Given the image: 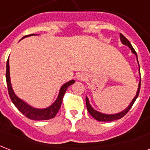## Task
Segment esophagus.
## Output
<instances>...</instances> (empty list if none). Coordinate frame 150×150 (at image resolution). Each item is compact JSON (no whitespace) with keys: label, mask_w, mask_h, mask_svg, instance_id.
<instances>
[{"label":"esophagus","mask_w":150,"mask_h":150,"mask_svg":"<svg viewBox=\"0 0 150 150\" xmlns=\"http://www.w3.org/2000/svg\"><path fill=\"white\" fill-rule=\"evenodd\" d=\"M78 79L79 80H82L83 81L86 79V76L83 75V74H80V75H78Z\"/></svg>","instance_id":"1"}]
</instances>
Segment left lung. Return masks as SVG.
<instances>
[{
	"instance_id": "8db88e82",
	"label": "left lung",
	"mask_w": 150,
	"mask_h": 150,
	"mask_svg": "<svg viewBox=\"0 0 150 150\" xmlns=\"http://www.w3.org/2000/svg\"><path fill=\"white\" fill-rule=\"evenodd\" d=\"M120 40L122 41V43L123 44H125L126 46H128L130 49H131V52L134 53V55H136V57H137V53L135 52V50L134 49V47H132L131 44L129 43V41L127 40V39L122 35V34H120ZM137 63H138V60H137ZM139 65V64H138ZM139 73H140V67H139ZM140 87H141V81L139 84H138V89H137V94H136V96L134 98V99L132 100V102L129 103V105L128 106V107L125 109L124 110H122L120 113H117V114H115V115H106V114H103V113H100V112L97 111V110H95L91 106V104L89 103V99H88V98L86 97V109L88 110V112L90 113V115H91L92 117H94L95 119L96 120L99 121V122H111V121H115L117 120V119H119V118H122V117H124L125 115L127 114L129 112V110L131 109L132 106L134 105V102L135 100L137 99V96L139 95V91H140Z\"/></svg>"
}]
</instances>
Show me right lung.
Listing matches in <instances>:
<instances>
[{
    "label": "right lung",
    "instance_id": "right-lung-1",
    "mask_svg": "<svg viewBox=\"0 0 150 150\" xmlns=\"http://www.w3.org/2000/svg\"><path fill=\"white\" fill-rule=\"evenodd\" d=\"M30 35H35V34L25 35L22 39L25 38L27 36H30ZM6 82H7L8 91L9 97L13 104L16 106V108L21 112L24 116L28 117L29 119H33V120L35 121H41L48 120V119H51V118H53V117H55L56 114L58 113L59 108H60L61 104H62V102H63V98H64V95L65 94V92H66L67 89V87L71 86V84L74 83L75 81L71 80L66 83H64L63 86H61L58 98H56V100L54 102L52 105H51L50 106H48L47 108H44V109L34 108L33 106H31L30 105L27 104L25 102L21 100L14 93L13 88H12V85H11V81H10L9 61H8V59L7 60V64H6Z\"/></svg>",
    "mask_w": 150,
    "mask_h": 150
}]
</instances>
